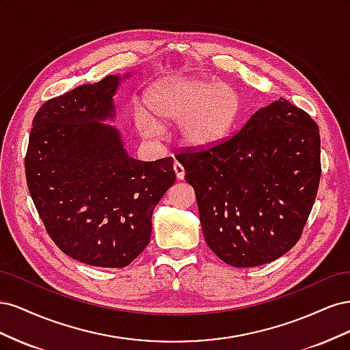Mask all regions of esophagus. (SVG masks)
<instances>
[{"instance_id":"34e87169","label":"esophagus","mask_w":350,"mask_h":350,"mask_svg":"<svg viewBox=\"0 0 350 350\" xmlns=\"http://www.w3.org/2000/svg\"><path fill=\"white\" fill-rule=\"evenodd\" d=\"M174 171H175V174H176V178L178 179H183L184 176H185V171H184V166L179 163V162H175V165H174Z\"/></svg>"}]
</instances>
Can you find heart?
<instances>
[{
  "mask_svg": "<svg viewBox=\"0 0 350 350\" xmlns=\"http://www.w3.org/2000/svg\"><path fill=\"white\" fill-rule=\"evenodd\" d=\"M134 121L147 137H161L162 125L178 124L181 140L196 149L219 144L229 134L239 113L235 90L225 83L167 79L157 83L143 99Z\"/></svg>",
  "mask_w": 350,
  "mask_h": 350,
  "instance_id": "1",
  "label": "heart"
}]
</instances>
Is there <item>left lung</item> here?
I'll use <instances>...</instances> for the list:
<instances>
[{"instance_id": "1", "label": "left lung", "mask_w": 350, "mask_h": 350, "mask_svg": "<svg viewBox=\"0 0 350 350\" xmlns=\"http://www.w3.org/2000/svg\"><path fill=\"white\" fill-rule=\"evenodd\" d=\"M319 125L280 98L229 139L176 154L207 245L234 267L282 257L299 241L321 176Z\"/></svg>"}]
</instances>
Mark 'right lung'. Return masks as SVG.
Masks as SVG:
<instances>
[{
	"label": "right lung",
	"instance_id": "right-lung-1",
	"mask_svg": "<svg viewBox=\"0 0 350 350\" xmlns=\"http://www.w3.org/2000/svg\"><path fill=\"white\" fill-rule=\"evenodd\" d=\"M107 76L46 100L33 118L25 159L38 213L57 247L94 267L121 269L140 256L152 215L175 183L174 159L142 162L125 152Z\"/></svg>",
	"mask_w": 350,
	"mask_h": 350
}]
</instances>
